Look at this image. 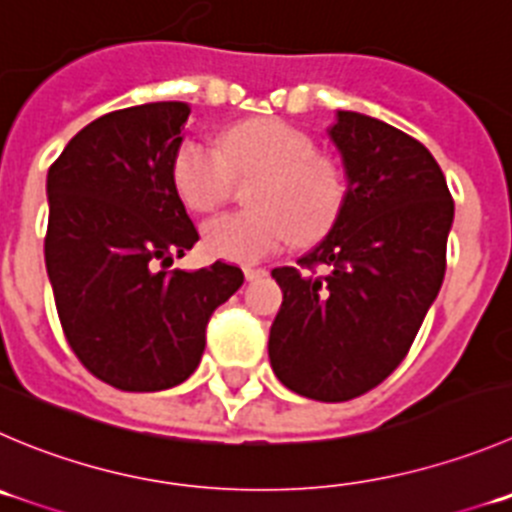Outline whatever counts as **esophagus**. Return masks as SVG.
I'll return each mask as SVG.
<instances>
[{"instance_id": "34e87169", "label": "esophagus", "mask_w": 512, "mask_h": 512, "mask_svg": "<svg viewBox=\"0 0 512 512\" xmlns=\"http://www.w3.org/2000/svg\"><path fill=\"white\" fill-rule=\"evenodd\" d=\"M243 276H246V281H256L261 279V276H266V269H251V266H246V269H243Z\"/></svg>"}]
</instances>
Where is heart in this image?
I'll list each match as a JSON object with an SVG mask.
<instances>
[{"label": "heart", "mask_w": 512, "mask_h": 512, "mask_svg": "<svg viewBox=\"0 0 512 512\" xmlns=\"http://www.w3.org/2000/svg\"><path fill=\"white\" fill-rule=\"evenodd\" d=\"M311 138L281 120H246L228 128L221 148L186 138L170 163L180 201L193 211H213L246 175H261L251 191L253 213H223L206 221L201 246L231 264H259L301 238L324 233L342 206V175L316 158Z\"/></svg>", "instance_id": "obj_1"}]
</instances>
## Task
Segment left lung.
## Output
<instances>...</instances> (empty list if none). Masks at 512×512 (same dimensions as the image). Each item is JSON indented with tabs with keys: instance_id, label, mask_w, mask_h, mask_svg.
<instances>
[{
	"instance_id": "left-lung-1",
	"label": "left lung",
	"mask_w": 512,
	"mask_h": 512,
	"mask_svg": "<svg viewBox=\"0 0 512 512\" xmlns=\"http://www.w3.org/2000/svg\"><path fill=\"white\" fill-rule=\"evenodd\" d=\"M326 135L347 191L329 233L296 261L301 269L271 271L284 301L269 359L291 392L347 402L410 352L445 279L455 203L430 150L402 130L337 110Z\"/></svg>"
}]
</instances>
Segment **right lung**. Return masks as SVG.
I'll return each instance as SVG.
<instances>
[{
  "instance_id": "1",
  "label": "right lung",
  "mask_w": 512,
  "mask_h": 512,
  "mask_svg": "<svg viewBox=\"0 0 512 512\" xmlns=\"http://www.w3.org/2000/svg\"><path fill=\"white\" fill-rule=\"evenodd\" d=\"M188 102H148L92 120L47 173L45 264L72 352L123 392L186 382L238 266L170 271L198 231L170 180Z\"/></svg>"
}]
</instances>
